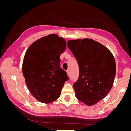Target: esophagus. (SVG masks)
I'll return each instance as SVG.
<instances>
[{"instance_id":"obj_1","label":"esophagus","mask_w":131,"mask_h":131,"mask_svg":"<svg viewBox=\"0 0 131 131\" xmlns=\"http://www.w3.org/2000/svg\"><path fill=\"white\" fill-rule=\"evenodd\" d=\"M67 75H68V77H69L70 74H69V72L68 70H67Z\"/></svg>"}]
</instances>
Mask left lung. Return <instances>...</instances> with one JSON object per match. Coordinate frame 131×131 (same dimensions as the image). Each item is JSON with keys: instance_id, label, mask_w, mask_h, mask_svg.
I'll return each instance as SVG.
<instances>
[{"instance_id": "left-lung-1", "label": "left lung", "mask_w": 131, "mask_h": 131, "mask_svg": "<svg viewBox=\"0 0 131 131\" xmlns=\"http://www.w3.org/2000/svg\"><path fill=\"white\" fill-rule=\"evenodd\" d=\"M67 46L77 58L79 77L73 87L79 101L91 106L104 98L112 89L116 63L112 52L91 39L69 40Z\"/></svg>"}]
</instances>
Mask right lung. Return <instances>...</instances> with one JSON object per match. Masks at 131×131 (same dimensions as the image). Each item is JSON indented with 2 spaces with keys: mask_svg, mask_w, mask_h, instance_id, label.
<instances>
[{
  "mask_svg": "<svg viewBox=\"0 0 131 131\" xmlns=\"http://www.w3.org/2000/svg\"><path fill=\"white\" fill-rule=\"evenodd\" d=\"M66 49L64 39L51 34L31 43L23 58L22 71L28 89L35 99L50 103L58 99L66 81L60 56Z\"/></svg>",
  "mask_w": 131,
  "mask_h": 131,
  "instance_id": "1",
  "label": "right lung"
}]
</instances>
